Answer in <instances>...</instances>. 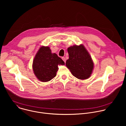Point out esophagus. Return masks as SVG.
<instances>
[{
    "mask_svg": "<svg viewBox=\"0 0 126 126\" xmlns=\"http://www.w3.org/2000/svg\"><path fill=\"white\" fill-rule=\"evenodd\" d=\"M62 60H63V61L65 63V62H66V58H65V57H62Z\"/></svg>",
    "mask_w": 126,
    "mask_h": 126,
    "instance_id": "1",
    "label": "esophagus"
}]
</instances>
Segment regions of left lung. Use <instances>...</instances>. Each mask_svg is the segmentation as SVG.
Masks as SVG:
<instances>
[{"mask_svg":"<svg viewBox=\"0 0 126 126\" xmlns=\"http://www.w3.org/2000/svg\"><path fill=\"white\" fill-rule=\"evenodd\" d=\"M67 51L69 57L66 62V65L72 75L81 80L90 77L94 63L85 47L82 44L74 45L69 47Z\"/></svg>","mask_w":126,"mask_h":126,"instance_id":"obj_1","label":"left lung"}]
</instances>
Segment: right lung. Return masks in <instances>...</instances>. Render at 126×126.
<instances>
[{
	"label": "right lung",
	"instance_id": "obj_1",
	"mask_svg": "<svg viewBox=\"0 0 126 126\" xmlns=\"http://www.w3.org/2000/svg\"><path fill=\"white\" fill-rule=\"evenodd\" d=\"M58 65H63L65 63L56 53H52L49 47L42 46L34 57L32 67L37 79L46 82L56 76Z\"/></svg>",
	"mask_w": 126,
	"mask_h": 126
}]
</instances>
